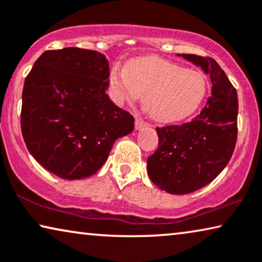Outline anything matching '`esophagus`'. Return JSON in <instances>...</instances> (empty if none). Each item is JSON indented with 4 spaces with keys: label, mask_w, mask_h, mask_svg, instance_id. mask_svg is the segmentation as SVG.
I'll list each match as a JSON object with an SVG mask.
<instances>
[{
    "label": "esophagus",
    "mask_w": 262,
    "mask_h": 262,
    "mask_svg": "<svg viewBox=\"0 0 262 262\" xmlns=\"http://www.w3.org/2000/svg\"><path fill=\"white\" fill-rule=\"evenodd\" d=\"M145 126H146L145 122H143V120L140 118H136V120H135V128H136V130H142V128L145 127Z\"/></svg>",
    "instance_id": "obj_1"
}]
</instances>
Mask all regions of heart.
Wrapping results in <instances>:
<instances>
[{
	"mask_svg": "<svg viewBox=\"0 0 262 262\" xmlns=\"http://www.w3.org/2000/svg\"><path fill=\"white\" fill-rule=\"evenodd\" d=\"M110 81L116 103L143 104L159 123H175L190 117L206 97L207 81L200 72L185 70L159 58L132 59L115 65Z\"/></svg>",
	"mask_w": 262,
	"mask_h": 262,
	"instance_id": "1",
	"label": "heart"
}]
</instances>
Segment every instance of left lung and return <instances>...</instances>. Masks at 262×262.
I'll list each match as a JSON object with an SVG mask.
<instances>
[{
  "instance_id": "8db88e82",
  "label": "left lung",
  "mask_w": 262,
  "mask_h": 262,
  "mask_svg": "<svg viewBox=\"0 0 262 262\" xmlns=\"http://www.w3.org/2000/svg\"><path fill=\"white\" fill-rule=\"evenodd\" d=\"M209 75L211 97L191 122L157 127L158 149L147 158V175L159 189L184 195L209 184L228 164L236 144L237 93L211 58L177 54Z\"/></svg>"
}]
</instances>
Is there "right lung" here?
<instances>
[{
	"label": "right lung",
	"instance_id": "1",
	"mask_svg": "<svg viewBox=\"0 0 262 262\" xmlns=\"http://www.w3.org/2000/svg\"><path fill=\"white\" fill-rule=\"evenodd\" d=\"M108 77L104 54L67 47L42 53L26 78L22 136L34 159L55 176L94 175L116 140L134 131V117L106 94Z\"/></svg>",
	"mask_w": 262,
	"mask_h": 262
}]
</instances>
